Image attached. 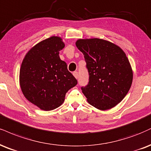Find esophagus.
Instances as JSON below:
<instances>
[{
  "label": "esophagus",
  "mask_w": 151,
  "mask_h": 151,
  "mask_svg": "<svg viewBox=\"0 0 151 151\" xmlns=\"http://www.w3.org/2000/svg\"><path fill=\"white\" fill-rule=\"evenodd\" d=\"M73 75L74 76V77H75L76 79H78V77H79V74H78L77 72H74Z\"/></svg>",
  "instance_id": "esophagus-1"
}]
</instances>
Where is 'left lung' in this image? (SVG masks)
Here are the masks:
<instances>
[{
    "label": "left lung",
    "instance_id": "obj_1",
    "mask_svg": "<svg viewBox=\"0 0 151 151\" xmlns=\"http://www.w3.org/2000/svg\"><path fill=\"white\" fill-rule=\"evenodd\" d=\"M77 48L83 52L89 79L82 93L90 105L101 110L115 107L130 89L133 72L122 49L100 39H79Z\"/></svg>",
    "mask_w": 151,
    "mask_h": 151
}]
</instances>
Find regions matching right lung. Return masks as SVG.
<instances>
[{"label":"right lung","mask_w":151,"mask_h":151,"mask_svg":"<svg viewBox=\"0 0 151 151\" xmlns=\"http://www.w3.org/2000/svg\"><path fill=\"white\" fill-rule=\"evenodd\" d=\"M65 44L52 36L34 46L27 53L19 71V83L25 98L46 111L58 108L65 94L77 80L61 60L59 52Z\"/></svg>","instance_id":"right-lung-1"}]
</instances>
